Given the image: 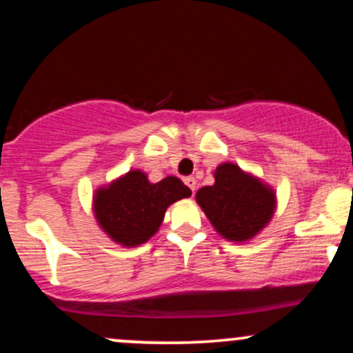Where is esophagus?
I'll return each mask as SVG.
<instances>
[{
  "label": "esophagus",
  "mask_w": 353,
  "mask_h": 353,
  "mask_svg": "<svg viewBox=\"0 0 353 353\" xmlns=\"http://www.w3.org/2000/svg\"><path fill=\"white\" fill-rule=\"evenodd\" d=\"M184 182H185V185H188V188L192 190V192H196V179H194L192 176H188V177H184Z\"/></svg>",
  "instance_id": "obj_1"
}]
</instances>
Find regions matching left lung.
I'll list each match as a JSON object with an SVG mask.
<instances>
[{"mask_svg": "<svg viewBox=\"0 0 353 353\" xmlns=\"http://www.w3.org/2000/svg\"><path fill=\"white\" fill-rule=\"evenodd\" d=\"M214 177V185L199 189L196 196L210 224L229 241L252 239L272 217L274 192L236 164H221Z\"/></svg>", "mask_w": 353, "mask_h": 353, "instance_id": "obj_1", "label": "left lung"}]
</instances>
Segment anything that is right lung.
<instances>
[{
	"label": "right lung",
	"instance_id": "obj_1",
	"mask_svg": "<svg viewBox=\"0 0 353 353\" xmlns=\"http://www.w3.org/2000/svg\"><path fill=\"white\" fill-rule=\"evenodd\" d=\"M189 196L190 189L177 177L151 184L144 172L131 171L98 190L94 212L112 241L128 247L137 245L156 234L168 205Z\"/></svg>",
	"mask_w": 353,
	"mask_h": 353
}]
</instances>
